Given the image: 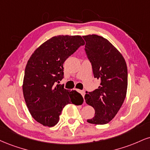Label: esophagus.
I'll use <instances>...</instances> for the list:
<instances>
[{"label": "esophagus", "instance_id": "1", "mask_svg": "<svg viewBox=\"0 0 150 150\" xmlns=\"http://www.w3.org/2000/svg\"><path fill=\"white\" fill-rule=\"evenodd\" d=\"M79 92H80L81 94H82V96H83V98H84V91H83V90H79Z\"/></svg>", "mask_w": 150, "mask_h": 150}]
</instances>
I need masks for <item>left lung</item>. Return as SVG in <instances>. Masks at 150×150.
<instances>
[{"mask_svg": "<svg viewBox=\"0 0 150 150\" xmlns=\"http://www.w3.org/2000/svg\"><path fill=\"white\" fill-rule=\"evenodd\" d=\"M86 54L92 66L93 76L100 81L98 89L86 91V103L95 110L87 122L105 124L117 114L126 98L127 66L123 56L107 39L97 35L82 36Z\"/></svg>", "mask_w": 150, "mask_h": 150, "instance_id": "1", "label": "left lung"}]
</instances>
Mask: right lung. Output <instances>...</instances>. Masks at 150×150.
Listing matches in <instances>:
<instances>
[{
	"label": "right lung",
	"instance_id": "1",
	"mask_svg": "<svg viewBox=\"0 0 150 150\" xmlns=\"http://www.w3.org/2000/svg\"><path fill=\"white\" fill-rule=\"evenodd\" d=\"M84 45L80 35L52 37L36 49L25 68L23 93L31 116L45 127H54L66 105H81L83 98L57 84L64 78V61Z\"/></svg>",
	"mask_w": 150,
	"mask_h": 150
}]
</instances>
